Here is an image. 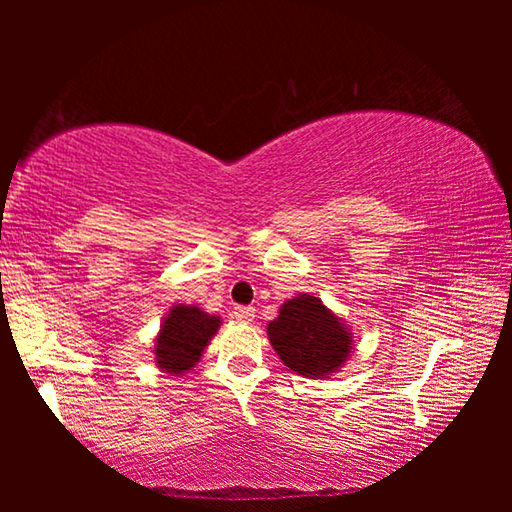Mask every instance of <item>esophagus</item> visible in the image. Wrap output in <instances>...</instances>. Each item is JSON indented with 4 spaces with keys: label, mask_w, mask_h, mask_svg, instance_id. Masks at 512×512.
Returning a JSON list of instances; mask_svg holds the SVG:
<instances>
[{
    "label": "esophagus",
    "mask_w": 512,
    "mask_h": 512,
    "mask_svg": "<svg viewBox=\"0 0 512 512\" xmlns=\"http://www.w3.org/2000/svg\"><path fill=\"white\" fill-rule=\"evenodd\" d=\"M232 318L239 320V323H253L255 320V307H235L232 309Z\"/></svg>",
    "instance_id": "1"
}]
</instances>
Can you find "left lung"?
I'll return each instance as SVG.
<instances>
[{"instance_id":"1","label":"left lung","mask_w":512,"mask_h":512,"mask_svg":"<svg viewBox=\"0 0 512 512\" xmlns=\"http://www.w3.org/2000/svg\"><path fill=\"white\" fill-rule=\"evenodd\" d=\"M268 339L284 366L311 379L334 372L352 350V336L341 320L307 293L284 302L268 325Z\"/></svg>"}]
</instances>
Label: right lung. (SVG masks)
<instances>
[{"label":"right lung","instance_id":"1","mask_svg":"<svg viewBox=\"0 0 512 512\" xmlns=\"http://www.w3.org/2000/svg\"><path fill=\"white\" fill-rule=\"evenodd\" d=\"M219 323V318L207 316L198 307H173L164 318L158 343H155V361L171 375L196 366L207 341L219 329Z\"/></svg>","mask_w":512,"mask_h":512}]
</instances>
